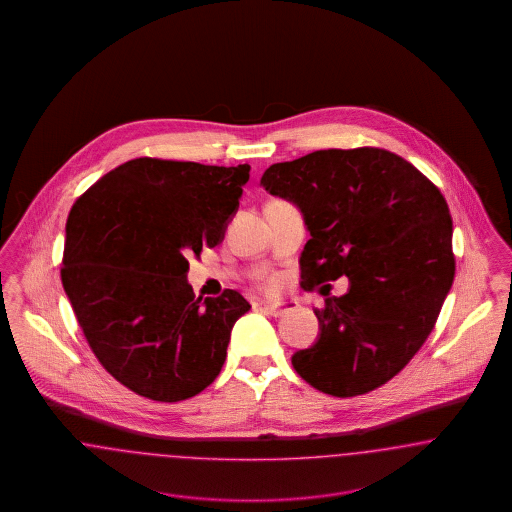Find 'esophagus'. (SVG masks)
<instances>
[{
	"mask_svg": "<svg viewBox=\"0 0 512 512\" xmlns=\"http://www.w3.org/2000/svg\"><path fill=\"white\" fill-rule=\"evenodd\" d=\"M297 307V303H293V301H284V303H265L263 305V309H265V313L267 315H272V317H284L286 313H290Z\"/></svg>",
	"mask_w": 512,
	"mask_h": 512,
	"instance_id": "1",
	"label": "esophagus"
}]
</instances>
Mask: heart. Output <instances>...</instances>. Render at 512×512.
Instances as JSON below:
<instances>
[{"label": "heart", "instance_id": "heart-1", "mask_svg": "<svg viewBox=\"0 0 512 512\" xmlns=\"http://www.w3.org/2000/svg\"><path fill=\"white\" fill-rule=\"evenodd\" d=\"M263 286L272 292L280 286V278L278 276H267V278H263Z\"/></svg>", "mask_w": 512, "mask_h": 512}]
</instances>
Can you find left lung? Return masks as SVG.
Segmentation results:
<instances>
[{
	"label": "left lung",
	"mask_w": 512,
	"mask_h": 512,
	"mask_svg": "<svg viewBox=\"0 0 512 512\" xmlns=\"http://www.w3.org/2000/svg\"><path fill=\"white\" fill-rule=\"evenodd\" d=\"M268 194L293 201L311 240L301 288L349 278L315 309L320 336L292 357L313 388L353 397L380 388L434 330L455 276L453 220L438 186L380 147L320 149L268 167ZM330 293V284L320 288Z\"/></svg>",
	"instance_id": "obj_1"
}]
</instances>
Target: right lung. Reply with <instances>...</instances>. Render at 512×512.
I'll use <instances>...</instances> for the list:
<instances>
[{
  "instance_id": "1",
  "label": "right lung",
  "mask_w": 512,
  "mask_h": 512,
  "mask_svg": "<svg viewBox=\"0 0 512 512\" xmlns=\"http://www.w3.org/2000/svg\"><path fill=\"white\" fill-rule=\"evenodd\" d=\"M249 171L140 157L76 199L63 288L90 349L128 390L176 403L219 376L251 305L236 290L195 297L186 257L222 240Z\"/></svg>"
}]
</instances>
